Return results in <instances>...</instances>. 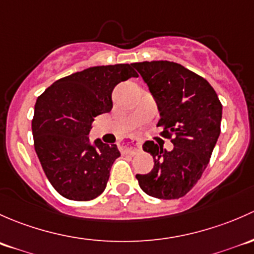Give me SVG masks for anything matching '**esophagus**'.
I'll list each match as a JSON object with an SVG mask.
<instances>
[{"label":"esophagus","instance_id":"obj_1","mask_svg":"<svg viewBox=\"0 0 254 254\" xmlns=\"http://www.w3.org/2000/svg\"><path fill=\"white\" fill-rule=\"evenodd\" d=\"M142 149V144H140L139 140L132 139V140H126L121 144V150L126 154H130V155H134L138 151Z\"/></svg>","mask_w":254,"mask_h":254}]
</instances>
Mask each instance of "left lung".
Returning <instances> with one entry per match:
<instances>
[{"mask_svg": "<svg viewBox=\"0 0 254 254\" xmlns=\"http://www.w3.org/2000/svg\"><path fill=\"white\" fill-rule=\"evenodd\" d=\"M133 67L155 99L161 134L174 144L167 151L146 140L143 150L153 156L154 167L135 179L148 195L177 199L192 190L210 160L220 135L223 105L204 78L176 62L145 61Z\"/></svg>", "mask_w": 254, "mask_h": 254, "instance_id": "1", "label": "left lung"}]
</instances>
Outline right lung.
Returning a JSON list of instances; mask_svg holds the SVG:
<instances>
[{
  "instance_id": "1",
  "label": "right lung",
  "mask_w": 254,
  "mask_h": 254,
  "mask_svg": "<svg viewBox=\"0 0 254 254\" xmlns=\"http://www.w3.org/2000/svg\"><path fill=\"white\" fill-rule=\"evenodd\" d=\"M138 77L130 64L90 67L56 80L38 98L31 121L34 148L52 187L70 200H91L105 190L116 144L89 140L94 119L112 109V90Z\"/></svg>"
}]
</instances>
